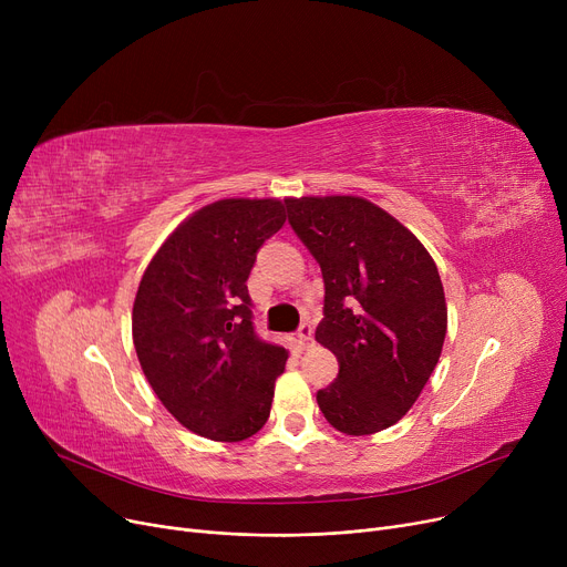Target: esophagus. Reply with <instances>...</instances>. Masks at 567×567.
Masks as SVG:
<instances>
[{"instance_id": "obj_1", "label": "esophagus", "mask_w": 567, "mask_h": 567, "mask_svg": "<svg viewBox=\"0 0 567 567\" xmlns=\"http://www.w3.org/2000/svg\"><path fill=\"white\" fill-rule=\"evenodd\" d=\"M299 344L306 349L312 344V323L310 321H303L301 329H299Z\"/></svg>"}]
</instances>
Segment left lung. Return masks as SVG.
Segmentation results:
<instances>
[{
	"label": "left lung",
	"instance_id": "8db88e82",
	"mask_svg": "<svg viewBox=\"0 0 567 567\" xmlns=\"http://www.w3.org/2000/svg\"><path fill=\"white\" fill-rule=\"evenodd\" d=\"M285 206L323 276L315 338L340 365L317 393L323 419L351 436L391 427L423 393L445 340L436 264L402 223L363 197H301Z\"/></svg>",
	"mask_w": 567,
	"mask_h": 567
}]
</instances>
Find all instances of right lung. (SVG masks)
<instances>
[{
    "label": "right lung",
    "instance_id": "add662e5",
    "mask_svg": "<svg viewBox=\"0 0 567 567\" xmlns=\"http://www.w3.org/2000/svg\"><path fill=\"white\" fill-rule=\"evenodd\" d=\"M285 225L280 199H220L178 225L146 266L133 303L144 377L174 419L214 441L268 421L287 349L255 333L248 276Z\"/></svg>",
    "mask_w": 567,
    "mask_h": 567
}]
</instances>
